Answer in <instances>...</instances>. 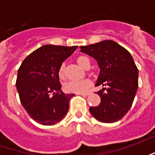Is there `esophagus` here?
Returning a JSON list of instances; mask_svg holds the SVG:
<instances>
[{"label": "esophagus", "instance_id": "34e87169", "mask_svg": "<svg viewBox=\"0 0 155 155\" xmlns=\"http://www.w3.org/2000/svg\"><path fill=\"white\" fill-rule=\"evenodd\" d=\"M78 94L82 95V96H87V95H89V94H91V93H90V92H86V93H81V94Z\"/></svg>", "mask_w": 155, "mask_h": 155}]
</instances>
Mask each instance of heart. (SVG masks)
Segmentation results:
<instances>
[{"label": "heart", "instance_id": "b5f03b06", "mask_svg": "<svg viewBox=\"0 0 155 155\" xmlns=\"http://www.w3.org/2000/svg\"><path fill=\"white\" fill-rule=\"evenodd\" d=\"M77 63L82 67L88 69L91 65L90 61L85 56H79L76 59ZM58 75L61 80H64L65 78V64H61L58 71ZM91 86V81L89 80H83L80 81H71L68 82L64 85V90L68 93H74V94H81L84 93L85 91Z\"/></svg>", "mask_w": 155, "mask_h": 155}]
</instances>
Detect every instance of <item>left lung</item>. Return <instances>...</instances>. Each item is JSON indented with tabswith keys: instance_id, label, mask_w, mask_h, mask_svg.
<instances>
[{
	"instance_id": "1",
	"label": "left lung",
	"mask_w": 155,
	"mask_h": 155,
	"mask_svg": "<svg viewBox=\"0 0 155 155\" xmlns=\"http://www.w3.org/2000/svg\"><path fill=\"white\" fill-rule=\"evenodd\" d=\"M81 51L97 61L101 72L95 85L104 86L97 92L101 103L90 108L91 114L103 123L121 120L132 106L139 85V71L132 55L110 40L82 45Z\"/></svg>"
}]
</instances>
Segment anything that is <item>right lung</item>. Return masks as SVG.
Listing matches in <instances>:
<instances>
[{"mask_svg": "<svg viewBox=\"0 0 155 155\" xmlns=\"http://www.w3.org/2000/svg\"><path fill=\"white\" fill-rule=\"evenodd\" d=\"M77 48L45 45L29 54L19 68L15 86L20 101L37 123L52 125L67 114L74 94L62 92L58 71Z\"/></svg>", "mask_w": 155, "mask_h": 155, "instance_id": "add662e5", "label": "right lung"}]
</instances>
